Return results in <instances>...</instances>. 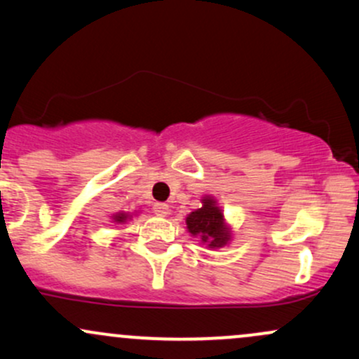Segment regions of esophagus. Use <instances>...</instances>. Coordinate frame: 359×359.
<instances>
[{"instance_id": "34e87169", "label": "esophagus", "mask_w": 359, "mask_h": 359, "mask_svg": "<svg viewBox=\"0 0 359 359\" xmlns=\"http://www.w3.org/2000/svg\"><path fill=\"white\" fill-rule=\"evenodd\" d=\"M154 211H155L156 216H160V217H167L168 214H170V209H168V204H165V203H156V204L154 205Z\"/></svg>"}]
</instances>
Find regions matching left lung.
Masks as SVG:
<instances>
[{
	"instance_id": "8db88e82",
	"label": "left lung",
	"mask_w": 359,
	"mask_h": 359,
	"mask_svg": "<svg viewBox=\"0 0 359 359\" xmlns=\"http://www.w3.org/2000/svg\"><path fill=\"white\" fill-rule=\"evenodd\" d=\"M185 228L192 238L209 250H219L233 241V228L226 221L224 211L211 194L201 197V208L185 216Z\"/></svg>"
}]
</instances>
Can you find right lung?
Returning a JSON list of instances; mask_svg holds the SVG:
<instances>
[{
    "mask_svg": "<svg viewBox=\"0 0 359 359\" xmlns=\"http://www.w3.org/2000/svg\"><path fill=\"white\" fill-rule=\"evenodd\" d=\"M138 214H140L138 211H133V212L119 211V212L113 214V216H111V222H113V224H126L128 221H131L135 216H138Z\"/></svg>",
    "mask_w": 359,
    "mask_h": 359,
    "instance_id": "right-lung-1",
    "label": "right lung"
}]
</instances>
